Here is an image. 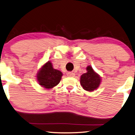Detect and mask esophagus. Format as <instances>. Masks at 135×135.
<instances>
[{
	"instance_id": "34e87169",
	"label": "esophagus",
	"mask_w": 135,
	"mask_h": 135,
	"mask_svg": "<svg viewBox=\"0 0 135 135\" xmlns=\"http://www.w3.org/2000/svg\"><path fill=\"white\" fill-rule=\"evenodd\" d=\"M67 75L68 77H74L75 76V74L73 73V72H69V73H68Z\"/></svg>"
}]
</instances>
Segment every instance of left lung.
Returning <instances> with one entry per match:
<instances>
[{
  "label": "left lung",
  "instance_id": "obj_1",
  "mask_svg": "<svg viewBox=\"0 0 135 135\" xmlns=\"http://www.w3.org/2000/svg\"><path fill=\"white\" fill-rule=\"evenodd\" d=\"M86 69V73L80 76V84L85 90L91 92L99 87L101 79L91 66H88Z\"/></svg>",
  "mask_w": 135,
  "mask_h": 135
}]
</instances>
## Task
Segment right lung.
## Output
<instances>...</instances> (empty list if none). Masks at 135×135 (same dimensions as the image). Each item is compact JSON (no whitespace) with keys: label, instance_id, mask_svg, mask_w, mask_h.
<instances>
[{"label":"right lung","instance_id":"obj_1","mask_svg":"<svg viewBox=\"0 0 135 135\" xmlns=\"http://www.w3.org/2000/svg\"><path fill=\"white\" fill-rule=\"evenodd\" d=\"M62 76L61 72L54 69L52 63L49 61L39 69L36 77L40 86L46 89H51L60 83Z\"/></svg>","mask_w":135,"mask_h":135}]
</instances>
